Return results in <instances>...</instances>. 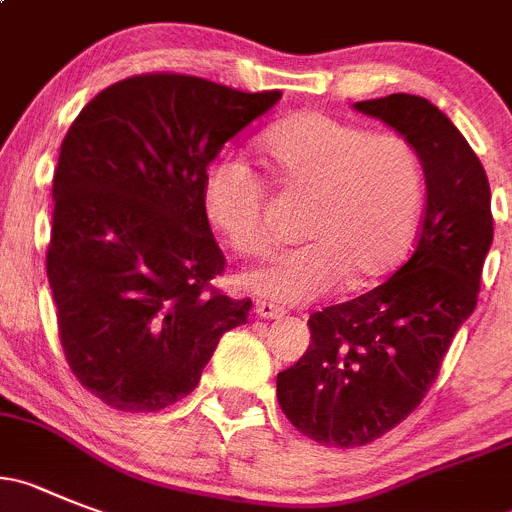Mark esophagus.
I'll return each instance as SVG.
<instances>
[{"label": "esophagus", "instance_id": "1", "mask_svg": "<svg viewBox=\"0 0 512 512\" xmlns=\"http://www.w3.org/2000/svg\"><path fill=\"white\" fill-rule=\"evenodd\" d=\"M255 313L260 315V318H267V321H278V318H283L285 315V310L280 308V305L270 303V300H257Z\"/></svg>", "mask_w": 512, "mask_h": 512}]
</instances>
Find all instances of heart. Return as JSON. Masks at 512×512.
<instances>
[{"mask_svg": "<svg viewBox=\"0 0 512 512\" xmlns=\"http://www.w3.org/2000/svg\"><path fill=\"white\" fill-rule=\"evenodd\" d=\"M262 151L288 189L310 197L300 227L308 242L245 272L247 290L308 303L343 278L348 288L379 283L407 260L424 197L422 159L407 138L308 111L267 131ZM202 204L240 255L270 250L265 184L245 161L227 154L209 161Z\"/></svg>", "mask_w": 512, "mask_h": 512, "instance_id": "obj_1", "label": "heart"}]
</instances>
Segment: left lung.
<instances>
[{"label": "left lung", "mask_w": 512, "mask_h": 512, "mask_svg": "<svg viewBox=\"0 0 512 512\" xmlns=\"http://www.w3.org/2000/svg\"><path fill=\"white\" fill-rule=\"evenodd\" d=\"M353 108L417 148L427 207L412 257L379 288L310 315L308 351L278 374L285 417L331 447L374 442L419 407L475 310L493 245L485 169L437 105L394 93Z\"/></svg>", "instance_id": "8db88e82"}]
</instances>
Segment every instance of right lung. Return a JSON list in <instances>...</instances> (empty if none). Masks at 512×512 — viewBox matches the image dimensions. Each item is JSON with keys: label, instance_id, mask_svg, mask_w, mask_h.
<instances>
[{"label": "right lung", "instance_id": "right-lung-1", "mask_svg": "<svg viewBox=\"0 0 512 512\" xmlns=\"http://www.w3.org/2000/svg\"><path fill=\"white\" fill-rule=\"evenodd\" d=\"M280 98L133 75L95 95L62 138L47 280L70 369L108 407H171L199 384L219 338L247 323L252 300L209 285L227 260L202 176Z\"/></svg>", "mask_w": 512, "mask_h": 512}]
</instances>
